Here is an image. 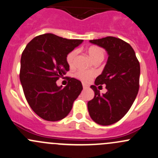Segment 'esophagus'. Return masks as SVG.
Masks as SVG:
<instances>
[{
  "mask_svg": "<svg viewBox=\"0 0 158 158\" xmlns=\"http://www.w3.org/2000/svg\"><path fill=\"white\" fill-rule=\"evenodd\" d=\"M82 86H83L84 89H88V88H89V85H86V84H85V83H82Z\"/></svg>",
  "mask_w": 158,
  "mask_h": 158,
  "instance_id": "34e87169",
  "label": "esophagus"
}]
</instances>
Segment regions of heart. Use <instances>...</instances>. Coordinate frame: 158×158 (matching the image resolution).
I'll return each mask as SVG.
<instances>
[{
	"label": "heart",
	"mask_w": 158,
	"mask_h": 158,
	"mask_svg": "<svg viewBox=\"0 0 158 158\" xmlns=\"http://www.w3.org/2000/svg\"><path fill=\"white\" fill-rule=\"evenodd\" d=\"M87 53L89 54V57L94 62H101L104 59V55H105V52H104V49L98 46H91L87 50ZM77 51L76 50L72 51L68 54L67 57H66V62H67L68 65L69 66H73L74 65L75 58H76ZM94 73L92 71H84L80 70L78 71L76 73V76L78 79H81L85 82H90L94 77Z\"/></svg>",
	"instance_id": "b5f03b06"
}]
</instances>
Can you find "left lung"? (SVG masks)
I'll return each instance as SVG.
<instances>
[{
	"instance_id": "obj_1",
	"label": "left lung",
	"mask_w": 158,
	"mask_h": 158,
	"mask_svg": "<svg viewBox=\"0 0 158 158\" xmlns=\"http://www.w3.org/2000/svg\"><path fill=\"white\" fill-rule=\"evenodd\" d=\"M108 54L107 64L91 88L94 97L88 102L89 115L96 123L114 124L122 119L133 104L139 89L140 65L131 45L122 39L108 36L90 40ZM106 84L107 92L100 94L96 86Z\"/></svg>"
}]
</instances>
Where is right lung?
Segmentation results:
<instances>
[{"mask_svg": "<svg viewBox=\"0 0 158 158\" xmlns=\"http://www.w3.org/2000/svg\"><path fill=\"white\" fill-rule=\"evenodd\" d=\"M82 41L47 33L34 38L23 51L19 79L29 106L41 118L64 119L82 92V82L74 78H68L64 88L56 82L69 71L68 54Z\"/></svg>", "mask_w": 158, "mask_h": 158, "instance_id": "right-lung-1", "label": "right lung"}]
</instances>
